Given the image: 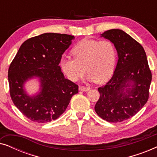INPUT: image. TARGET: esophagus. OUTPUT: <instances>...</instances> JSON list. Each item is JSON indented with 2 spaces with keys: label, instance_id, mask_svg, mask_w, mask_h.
I'll return each mask as SVG.
<instances>
[{
  "label": "esophagus",
  "instance_id": "1",
  "mask_svg": "<svg viewBox=\"0 0 157 157\" xmlns=\"http://www.w3.org/2000/svg\"><path fill=\"white\" fill-rule=\"evenodd\" d=\"M90 89L89 87L84 86H79V90L81 91H88Z\"/></svg>",
  "mask_w": 157,
  "mask_h": 157
}]
</instances>
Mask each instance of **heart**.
I'll return each instance as SVG.
<instances>
[{
	"mask_svg": "<svg viewBox=\"0 0 157 157\" xmlns=\"http://www.w3.org/2000/svg\"><path fill=\"white\" fill-rule=\"evenodd\" d=\"M71 53L74 59L63 57L60 61L62 71L71 81L78 80L86 70L88 80L102 83L114 71L117 50L110 40L83 39L74 47Z\"/></svg>",
	"mask_w": 157,
	"mask_h": 157,
	"instance_id": "b5f03b06",
	"label": "heart"
}]
</instances>
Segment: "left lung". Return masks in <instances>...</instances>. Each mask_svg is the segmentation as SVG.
<instances>
[{
    "label": "left lung",
    "mask_w": 157,
    "mask_h": 157,
    "mask_svg": "<svg viewBox=\"0 0 157 157\" xmlns=\"http://www.w3.org/2000/svg\"><path fill=\"white\" fill-rule=\"evenodd\" d=\"M101 37L114 44L119 59L110 80L98 89L94 109L101 119L117 123L134 117L147 102L151 72L144 49L128 34L111 29Z\"/></svg>",
    "instance_id": "1"
}]
</instances>
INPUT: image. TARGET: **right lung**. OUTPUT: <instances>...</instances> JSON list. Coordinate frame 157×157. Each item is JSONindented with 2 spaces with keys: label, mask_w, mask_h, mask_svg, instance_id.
I'll list each match as a JSON object with an SVG mask.
<instances>
[{
  "label": "right lung",
  "mask_w": 157,
  "mask_h": 157,
  "mask_svg": "<svg viewBox=\"0 0 157 157\" xmlns=\"http://www.w3.org/2000/svg\"><path fill=\"white\" fill-rule=\"evenodd\" d=\"M67 34L46 33L25 40L8 68L11 99L28 119L37 123L56 120L66 111L78 86L65 78L59 66L74 39ZM38 78L40 92L32 97L24 89L26 80Z\"/></svg>",
  "instance_id": "1"
}]
</instances>
